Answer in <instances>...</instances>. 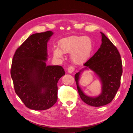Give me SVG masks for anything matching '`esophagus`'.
<instances>
[{
  "mask_svg": "<svg viewBox=\"0 0 133 133\" xmlns=\"http://www.w3.org/2000/svg\"><path fill=\"white\" fill-rule=\"evenodd\" d=\"M75 70V68L74 66H70L67 69V72H68L69 74H72V73L74 72Z\"/></svg>",
  "mask_w": 133,
  "mask_h": 133,
  "instance_id": "esophagus-1",
  "label": "esophagus"
}]
</instances>
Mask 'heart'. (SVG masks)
<instances>
[{"label": "heart", "instance_id": "1", "mask_svg": "<svg viewBox=\"0 0 133 133\" xmlns=\"http://www.w3.org/2000/svg\"><path fill=\"white\" fill-rule=\"evenodd\" d=\"M59 48L53 50L54 57L61 58L64 53H72V59L75 64H83L90 57L93 49L91 40L85 36H72L63 39L59 42Z\"/></svg>", "mask_w": 133, "mask_h": 133}]
</instances>
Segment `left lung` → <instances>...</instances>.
Returning a JSON list of instances; mask_svg holds the SVG:
<instances>
[{
  "label": "left lung",
  "mask_w": 133,
  "mask_h": 133,
  "mask_svg": "<svg viewBox=\"0 0 133 133\" xmlns=\"http://www.w3.org/2000/svg\"><path fill=\"white\" fill-rule=\"evenodd\" d=\"M101 33L102 44L100 48L84 64V68L75 75L80 98L85 104L93 107L103 106L112 101L120 87L122 74V59L118 50L104 34ZM88 68L98 76L102 83V93L94 98L85 95L78 85L81 72Z\"/></svg>",
  "instance_id": "left-lung-1"
}]
</instances>
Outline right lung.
Returning a JSON list of instances; mask_svg holds the SVG:
<instances>
[{"label":"right lung","instance_id":"right-lung-1","mask_svg":"<svg viewBox=\"0 0 133 133\" xmlns=\"http://www.w3.org/2000/svg\"><path fill=\"white\" fill-rule=\"evenodd\" d=\"M51 31L29 36L12 58L11 76L16 94L26 107L44 110L57 101V83L65 75L60 66H46L47 43Z\"/></svg>","mask_w":133,"mask_h":133}]
</instances>
